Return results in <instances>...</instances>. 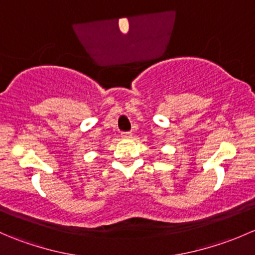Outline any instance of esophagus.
I'll use <instances>...</instances> for the list:
<instances>
[{"instance_id": "obj_1", "label": "esophagus", "mask_w": 255, "mask_h": 255, "mask_svg": "<svg viewBox=\"0 0 255 255\" xmlns=\"http://www.w3.org/2000/svg\"><path fill=\"white\" fill-rule=\"evenodd\" d=\"M121 137L125 138V139H129V138H132V133H130V132H122V133H121Z\"/></svg>"}]
</instances>
